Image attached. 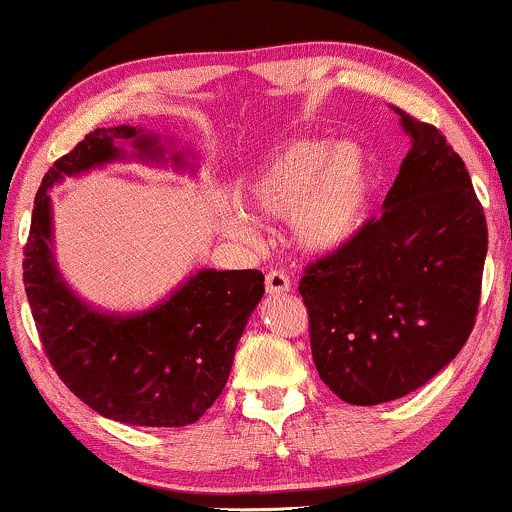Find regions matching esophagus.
Here are the masks:
<instances>
[{"instance_id": "esophagus-1", "label": "esophagus", "mask_w": 512, "mask_h": 512, "mask_svg": "<svg viewBox=\"0 0 512 512\" xmlns=\"http://www.w3.org/2000/svg\"><path fill=\"white\" fill-rule=\"evenodd\" d=\"M266 290L270 294H285L292 290V280L285 270H270L266 275Z\"/></svg>"}]
</instances>
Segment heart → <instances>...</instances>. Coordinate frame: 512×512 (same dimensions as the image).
<instances>
[{
	"label": "heart",
	"instance_id": "obj_1",
	"mask_svg": "<svg viewBox=\"0 0 512 512\" xmlns=\"http://www.w3.org/2000/svg\"><path fill=\"white\" fill-rule=\"evenodd\" d=\"M369 155L357 143L292 141L242 184L244 203L261 218H292L294 237L311 251H333L362 227L369 208ZM222 225L239 239L254 234L249 215L225 208Z\"/></svg>",
	"mask_w": 512,
	"mask_h": 512
}]
</instances>
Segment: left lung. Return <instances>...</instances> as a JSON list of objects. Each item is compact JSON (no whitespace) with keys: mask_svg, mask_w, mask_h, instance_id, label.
Instances as JSON below:
<instances>
[{"mask_svg":"<svg viewBox=\"0 0 512 512\" xmlns=\"http://www.w3.org/2000/svg\"><path fill=\"white\" fill-rule=\"evenodd\" d=\"M412 148L381 215L299 282L318 376L350 405L422 388L470 338L489 230L465 162L400 107Z\"/></svg>","mask_w":512,"mask_h":512,"instance_id":"1","label":"left lung"}]
</instances>
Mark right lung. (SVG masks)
Wrapping results in <instances>:
<instances>
[{
  "instance_id": "add662e5",
  "label": "right lung",
  "mask_w": 512,
  "mask_h": 512,
  "mask_svg": "<svg viewBox=\"0 0 512 512\" xmlns=\"http://www.w3.org/2000/svg\"><path fill=\"white\" fill-rule=\"evenodd\" d=\"M119 141H134L143 153L155 146L131 126L95 129L45 172L23 246V285L42 352L78 400L122 424L186 426L220 398L237 342L263 297V273L201 270L158 309L131 318L95 314L78 302L47 246V189L64 174L119 158Z\"/></svg>"
}]
</instances>
